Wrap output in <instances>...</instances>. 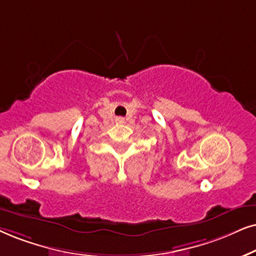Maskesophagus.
Segmentation results:
<instances>
[{
  "label": "esophagus",
  "instance_id": "esophagus-1",
  "mask_svg": "<svg viewBox=\"0 0 256 256\" xmlns=\"http://www.w3.org/2000/svg\"><path fill=\"white\" fill-rule=\"evenodd\" d=\"M116 122H118V124H122V122H125V119L122 117H117L116 118Z\"/></svg>",
  "mask_w": 256,
  "mask_h": 256
}]
</instances>
